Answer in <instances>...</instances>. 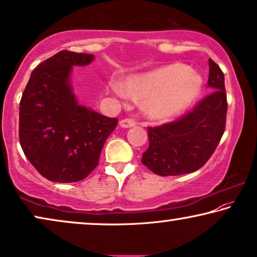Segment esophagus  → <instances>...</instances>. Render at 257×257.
Segmentation results:
<instances>
[{
	"label": "esophagus",
	"mask_w": 257,
	"mask_h": 257,
	"mask_svg": "<svg viewBox=\"0 0 257 257\" xmlns=\"http://www.w3.org/2000/svg\"><path fill=\"white\" fill-rule=\"evenodd\" d=\"M120 125L122 128H132L134 125H136V122L132 118H123V120L120 121Z\"/></svg>",
	"instance_id": "1"
}]
</instances>
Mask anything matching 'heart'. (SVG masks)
<instances>
[{"label": "heart", "instance_id": "1", "mask_svg": "<svg viewBox=\"0 0 257 257\" xmlns=\"http://www.w3.org/2000/svg\"><path fill=\"white\" fill-rule=\"evenodd\" d=\"M202 88V79L186 65L175 63L143 74L132 75L114 87L118 95L143 100L144 114L163 120L179 114L190 106Z\"/></svg>", "mask_w": 257, "mask_h": 257}]
</instances>
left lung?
<instances>
[{
	"label": "left lung",
	"mask_w": 257,
	"mask_h": 257,
	"mask_svg": "<svg viewBox=\"0 0 257 257\" xmlns=\"http://www.w3.org/2000/svg\"><path fill=\"white\" fill-rule=\"evenodd\" d=\"M208 87L213 91L178 120L148 128L149 148L142 163L160 176H178L200 169L214 153L225 132L227 95L225 77L208 60Z\"/></svg>",
	"instance_id": "1"
}]
</instances>
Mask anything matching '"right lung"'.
<instances>
[{
  "instance_id": "right-lung-1",
  "label": "right lung",
  "mask_w": 257,
  "mask_h": 257,
  "mask_svg": "<svg viewBox=\"0 0 257 257\" xmlns=\"http://www.w3.org/2000/svg\"><path fill=\"white\" fill-rule=\"evenodd\" d=\"M93 55L60 51L32 71L20 102V143L34 168L46 179H85L99 163L117 118L78 102L71 84L73 66L91 64Z\"/></svg>"
}]
</instances>
